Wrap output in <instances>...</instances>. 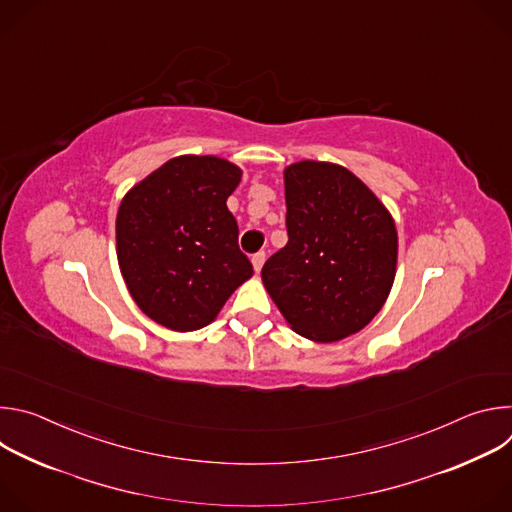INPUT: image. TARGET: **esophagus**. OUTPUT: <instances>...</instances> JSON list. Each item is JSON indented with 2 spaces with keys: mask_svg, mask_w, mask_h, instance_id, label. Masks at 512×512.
<instances>
[{
  "mask_svg": "<svg viewBox=\"0 0 512 512\" xmlns=\"http://www.w3.org/2000/svg\"><path fill=\"white\" fill-rule=\"evenodd\" d=\"M251 261H253V267H255V271L259 273V271H261V267H263V263H265V251H259V253H255V255L251 257Z\"/></svg>",
  "mask_w": 512,
  "mask_h": 512,
  "instance_id": "34e87169",
  "label": "esophagus"
}]
</instances>
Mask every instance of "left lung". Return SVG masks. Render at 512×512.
Listing matches in <instances>:
<instances>
[{"mask_svg":"<svg viewBox=\"0 0 512 512\" xmlns=\"http://www.w3.org/2000/svg\"><path fill=\"white\" fill-rule=\"evenodd\" d=\"M287 245L261 277L300 336L336 342L383 308L397 267V229L352 172L326 162L285 168Z\"/></svg>","mask_w":512,"mask_h":512,"instance_id":"obj_1","label":"left lung"}]
</instances>
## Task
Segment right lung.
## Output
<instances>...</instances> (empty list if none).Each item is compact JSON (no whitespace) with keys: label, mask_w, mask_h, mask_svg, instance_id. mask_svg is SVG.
Listing matches in <instances>:
<instances>
[{"label":"right lung","mask_w":512,"mask_h":512,"mask_svg":"<svg viewBox=\"0 0 512 512\" xmlns=\"http://www.w3.org/2000/svg\"><path fill=\"white\" fill-rule=\"evenodd\" d=\"M241 170L214 156H180L133 186L117 212V259L139 310L190 332L210 324L253 275L227 198Z\"/></svg>","instance_id":"1"}]
</instances>
